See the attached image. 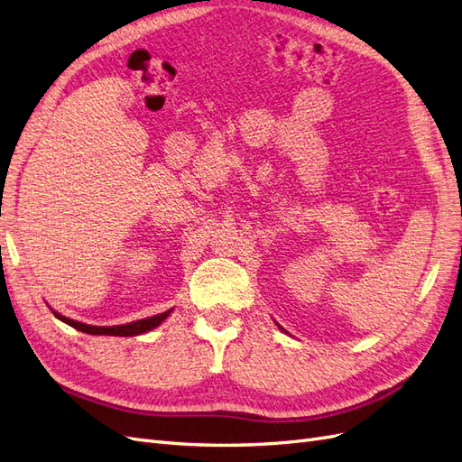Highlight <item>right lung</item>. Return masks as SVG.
<instances>
[{"label":"right lung","mask_w":462,"mask_h":462,"mask_svg":"<svg viewBox=\"0 0 462 462\" xmlns=\"http://www.w3.org/2000/svg\"><path fill=\"white\" fill-rule=\"evenodd\" d=\"M171 310L167 312H162L158 316H150V318H144V319H136V321H131V324H123V326H111V328H102V326H88V324H82V321H77V319H71V318H65L58 312H53L55 318H60L61 321H65L67 326H71L82 333H88V335H119V337H133V335H141V333H146L153 328H158L162 321L170 316Z\"/></svg>","instance_id":"obj_1"}]
</instances>
